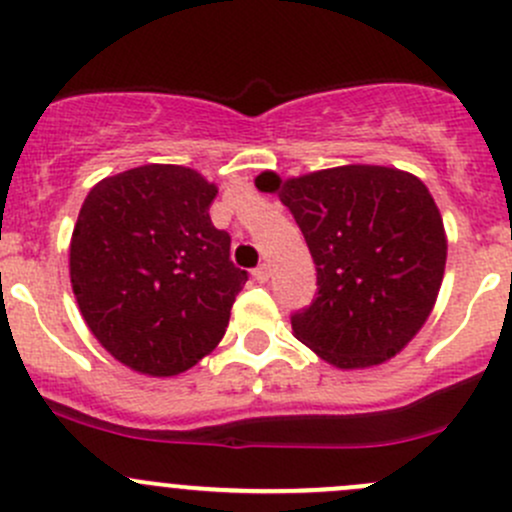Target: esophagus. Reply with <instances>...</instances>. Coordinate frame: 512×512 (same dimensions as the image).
Instances as JSON below:
<instances>
[{"label":"esophagus","instance_id":"esophagus-1","mask_svg":"<svg viewBox=\"0 0 512 512\" xmlns=\"http://www.w3.org/2000/svg\"><path fill=\"white\" fill-rule=\"evenodd\" d=\"M252 275H255L257 282H267V280H270V262H262V265L257 267V270L252 272Z\"/></svg>","mask_w":512,"mask_h":512}]
</instances>
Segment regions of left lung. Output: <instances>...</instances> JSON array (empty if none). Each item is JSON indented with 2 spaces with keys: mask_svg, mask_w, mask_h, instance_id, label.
Segmentation results:
<instances>
[{
  "mask_svg": "<svg viewBox=\"0 0 512 512\" xmlns=\"http://www.w3.org/2000/svg\"><path fill=\"white\" fill-rule=\"evenodd\" d=\"M317 265V299L292 334L337 369H369L421 332L446 272V227L426 185L391 165H337L297 178L265 170Z\"/></svg>",
  "mask_w": 512,
  "mask_h": 512,
  "instance_id": "left-lung-1",
  "label": "left lung"
}]
</instances>
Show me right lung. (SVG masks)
I'll use <instances>...</instances> for the list:
<instances>
[{
	"mask_svg": "<svg viewBox=\"0 0 512 512\" xmlns=\"http://www.w3.org/2000/svg\"><path fill=\"white\" fill-rule=\"evenodd\" d=\"M218 185L148 163L98 180L79 210L69 277L86 327L143 376H178L223 339L247 272L210 220Z\"/></svg>",
	"mask_w": 512,
	"mask_h": 512,
	"instance_id": "right-lung-1",
	"label": "right lung"
}]
</instances>
